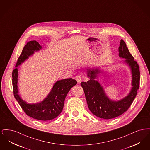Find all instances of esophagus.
<instances>
[{
  "label": "esophagus",
  "mask_w": 150,
  "mask_h": 150,
  "mask_svg": "<svg viewBox=\"0 0 150 150\" xmlns=\"http://www.w3.org/2000/svg\"><path fill=\"white\" fill-rule=\"evenodd\" d=\"M76 80L77 81V82H78V83L79 84L80 83V81H81V76H79V75H78V76H76Z\"/></svg>",
  "instance_id": "34e87169"
}]
</instances>
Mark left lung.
Listing matches in <instances>:
<instances>
[{
	"mask_svg": "<svg viewBox=\"0 0 150 150\" xmlns=\"http://www.w3.org/2000/svg\"><path fill=\"white\" fill-rule=\"evenodd\" d=\"M119 52V57L126 59L124 62L129 66L132 74V88L127 96L118 101L109 99L103 88L95 80L100 72V70L97 69H88L87 76L90 80L81 83L89 110L93 115L103 119H113L127 111L134 100L139 87V66L122 39L120 40Z\"/></svg>",
	"mask_w": 150,
	"mask_h": 150,
	"instance_id": "1",
	"label": "left lung"
}]
</instances>
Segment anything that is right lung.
<instances>
[{
    "instance_id": "1",
    "label": "right lung",
    "mask_w": 150,
    "mask_h": 150,
    "mask_svg": "<svg viewBox=\"0 0 150 150\" xmlns=\"http://www.w3.org/2000/svg\"><path fill=\"white\" fill-rule=\"evenodd\" d=\"M42 49V46L35 40L30 41L22 50L12 72V85L14 98L17 100L24 112L31 117L42 121L52 120L60 114L64 106V100L72 86L77 81L72 78L57 81L50 93L42 102L35 104H29L22 100L18 91V69L17 67L23 63L34 52Z\"/></svg>"
}]
</instances>
